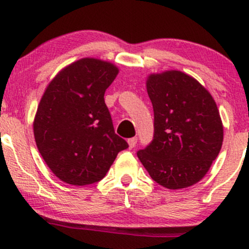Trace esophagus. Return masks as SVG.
Wrapping results in <instances>:
<instances>
[{
  "mask_svg": "<svg viewBox=\"0 0 249 249\" xmlns=\"http://www.w3.org/2000/svg\"><path fill=\"white\" fill-rule=\"evenodd\" d=\"M137 143V137H131V139L128 140V144H129V148L133 149L136 145Z\"/></svg>",
  "mask_w": 249,
  "mask_h": 249,
  "instance_id": "esophagus-1",
  "label": "esophagus"
}]
</instances>
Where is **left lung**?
<instances>
[{
    "label": "left lung",
    "mask_w": 249,
    "mask_h": 249,
    "mask_svg": "<svg viewBox=\"0 0 249 249\" xmlns=\"http://www.w3.org/2000/svg\"><path fill=\"white\" fill-rule=\"evenodd\" d=\"M148 95L154 109V137L137 157L156 183L178 190L206 175L223 144L217 105L196 79L180 71L151 74Z\"/></svg>",
    "instance_id": "8db88e82"
}]
</instances>
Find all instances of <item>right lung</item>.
Wrapping results in <instances>:
<instances>
[{"label":"right lung","mask_w":249,"mask_h":249,"mask_svg":"<svg viewBox=\"0 0 249 249\" xmlns=\"http://www.w3.org/2000/svg\"><path fill=\"white\" fill-rule=\"evenodd\" d=\"M118 73L113 64L84 58L61 70L46 87L35 118V140L63 182H99L120 151L129 147L115 134L104 99Z\"/></svg>","instance_id":"obj_1"}]
</instances>
